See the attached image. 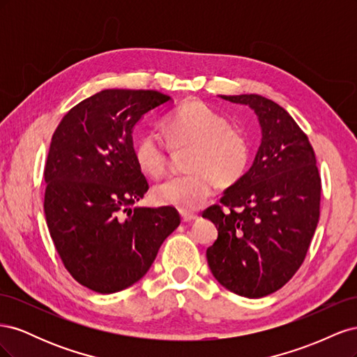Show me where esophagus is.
Wrapping results in <instances>:
<instances>
[{"instance_id":"1","label":"esophagus","mask_w":357,"mask_h":357,"mask_svg":"<svg viewBox=\"0 0 357 357\" xmlns=\"http://www.w3.org/2000/svg\"><path fill=\"white\" fill-rule=\"evenodd\" d=\"M180 214H181V220L185 223H189V222H193L198 219V214L190 213V211H180Z\"/></svg>"}]
</instances>
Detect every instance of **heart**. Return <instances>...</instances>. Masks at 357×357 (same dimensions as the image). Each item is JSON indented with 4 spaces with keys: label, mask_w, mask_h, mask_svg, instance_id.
<instances>
[{
    "label": "heart",
    "mask_w": 357,
    "mask_h": 357,
    "mask_svg": "<svg viewBox=\"0 0 357 357\" xmlns=\"http://www.w3.org/2000/svg\"><path fill=\"white\" fill-rule=\"evenodd\" d=\"M162 128L172 149L189 147L188 172L169 177L152 190L159 205L180 211L197 210L210 197L213 185L229 188L240 181L250 164V143L228 119L207 104L189 100L168 113ZM135 160L144 174L160 177L168 165V150L156 134H144L134 147Z\"/></svg>",
    "instance_id": "b5f03b06"
}]
</instances>
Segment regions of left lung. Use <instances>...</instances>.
Instances as JSON below:
<instances>
[{
    "instance_id": "obj_1",
    "label": "left lung",
    "mask_w": 357,
    "mask_h": 357,
    "mask_svg": "<svg viewBox=\"0 0 357 357\" xmlns=\"http://www.w3.org/2000/svg\"><path fill=\"white\" fill-rule=\"evenodd\" d=\"M248 105L262 129L244 177L202 213L218 228L207 248L214 278L234 294L262 298L282 289L305 259L320 215L321 183L308 137L283 107L256 93L220 95Z\"/></svg>"
}]
</instances>
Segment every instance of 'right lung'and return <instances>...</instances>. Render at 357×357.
Returning <instances> with one entry per match:
<instances>
[{
    "label": "right lung",
    "mask_w": 357,
    "mask_h": 357,
    "mask_svg": "<svg viewBox=\"0 0 357 357\" xmlns=\"http://www.w3.org/2000/svg\"><path fill=\"white\" fill-rule=\"evenodd\" d=\"M158 91L105 89L62 117L45 167V214L53 244L75 282L98 294L137 283L180 225L174 207H134L149 183L132 129L169 102Z\"/></svg>",
    "instance_id": "1"
}]
</instances>
